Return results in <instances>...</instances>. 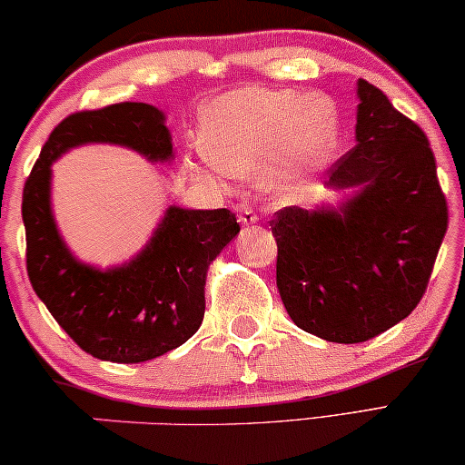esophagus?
<instances>
[{
  "label": "esophagus",
  "mask_w": 465,
  "mask_h": 465,
  "mask_svg": "<svg viewBox=\"0 0 465 465\" xmlns=\"http://www.w3.org/2000/svg\"><path fill=\"white\" fill-rule=\"evenodd\" d=\"M238 211H240L238 219H240L242 225H252V223H256V213L251 209V206H248V204H240Z\"/></svg>",
  "instance_id": "1"
}]
</instances>
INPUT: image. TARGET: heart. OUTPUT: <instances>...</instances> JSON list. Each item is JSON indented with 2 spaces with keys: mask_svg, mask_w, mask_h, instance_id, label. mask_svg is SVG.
<instances>
[{
  "mask_svg": "<svg viewBox=\"0 0 465 465\" xmlns=\"http://www.w3.org/2000/svg\"><path fill=\"white\" fill-rule=\"evenodd\" d=\"M341 124V110L328 95L248 87L206 108L200 150L213 166L238 177L254 175L273 158V185L290 192L330 164Z\"/></svg>",
  "mask_w": 465,
  "mask_h": 465,
  "instance_id": "heart-1",
  "label": "heart"
}]
</instances>
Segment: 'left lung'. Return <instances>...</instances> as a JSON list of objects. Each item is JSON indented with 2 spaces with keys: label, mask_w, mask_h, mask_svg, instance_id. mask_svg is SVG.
<instances>
[{
  "label": "left lung",
  "mask_w": 465,
  "mask_h": 465,
  "mask_svg": "<svg viewBox=\"0 0 465 465\" xmlns=\"http://www.w3.org/2000/svg\"><path fill=\"white\" fill-rule=\"evenodd\" d=\"M357 145L325 185L355 188L334 209L277 211V290L301 330L328 342L376 338L418 307L447 233V200L428 137L359 79Z\"/></svg>",
  "instance_id": "left-lung-1"
}]
</instances>
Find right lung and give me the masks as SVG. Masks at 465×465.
I'll return each mask as SVG.
<instances>
[{"mask_svg": "<svg viewBox=\"0 0 465 465\" xmlns=\"http://www.w3.org/2000/svg\"><path fill=\"white\" fill-rule=\"evenodd\" d=\"M83 143H116L152 163L173 158L164 114L121 102L66 116L41 148L23 192L26 273L60 328L102 361L142 363L196 334L204 317L209 265L238 235L227 209L169 206L148 244L129 262L98 269L77 261L55 227L52 163Z\"/></svg>", "mask_w": 465, "mask_h": 465, "instance_id": "obj_1", "label": "right lung"}]
</instances>
